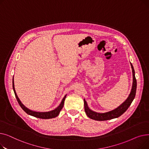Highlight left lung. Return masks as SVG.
<instances>
[{"mask_svg":"<svg viewBox=\"0 0 149 149\" xmlns=\"http://www.w3.org/2000/svg\"><path fill=\"white\" fill-rule=\"evenodd\" d=\"M130 65L132 69V75H133V83L132 87L131 89V92L127 98L125 100L124 102L120 105L118 107L113 109L112 111L109 112H107L105 113H98L96 112L93 111L89 108L87 102L84 99V111L86 113L87 116L91 119L97 120V121H106L111 120L113 118H118L122 114H123L125 112L127 111V109L130 106L132 102L135 98L136 95V80L135 75V70L133 65L130 63Z\"/></svg>","mask_w":149,"mask_h":149,"instance_id":"obj_1","label":"left lung"}]
</instances>
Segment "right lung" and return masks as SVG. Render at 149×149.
<instances>
[{
    "label": "right lung",
    "mask_w": 149,
    "mask_h": 149,
    "mask_svg": "<svg viewBox=\"0 0 149 149\" xmlns=\"http://www.w3.org/2000/svg\"><path fill=\"white\" fill-rule=\"evenodd\" d=\"M13 91L14 92V94L15 96V98H16L18 103L19 104L20 106L22 107V109L27 114L33 116L34 117H36V118H42V119H50V118H55L58 115L60 111L62 109L64 105V102L65 100L66 97V95L64 97V98H63L61 103L60 104V105L54 109V110H52L51 111H49V112H35V111H33L30 110V109H28L27 107H26L24 105H23L22 103L20 100H19V98H18L16 92H15V89H14V76H13Z\"/></svg>",
    "instance_id": "add662e5"
}]
</instances>
